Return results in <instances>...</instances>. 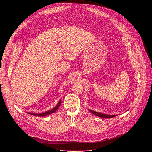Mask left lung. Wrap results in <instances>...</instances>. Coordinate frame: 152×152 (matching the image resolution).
Segmentation results:
<instances>
[{"label":"left lung","mask_w":152,"mask_h":152,"mask_svg":"<svg viewBox=\"0 0 152 152\" xmlns=\"http://www.w3.org/2000/svg\"><path fill=\"white\" fill-rule=\"evenodd\" d=\"M92 113H93L94 115H96V116H98L99 117H101V118H113V117H115L117 115H105V114H102V113H98V112H96V111H94L92 110H89Z\"/></svg>","instance_id":"obj_1"}]
</instances>
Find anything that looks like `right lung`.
<instances>
[{
    "instance_id": "add662e5",
    "label": "right lung",
    "mask_w": 152,
    "mask_h": 152,
    "mask_svg": "<svg viewBox=\"0 0 152 152\" xmlns=\"http://www.w3.org/2000/svg\"><path fill=\"white\" fill-rule=\"evenodd\" d=\"M61 100H60L58 104L57 105V106H56L54 108L52 109L51 110L47 111H46V112H44V113H29L30 115H34V116H47V115H50V114L54 113L55 111L57 110V109L58 108V107H60V105L61 104Z\"/></svg>"
}]
</instances>
